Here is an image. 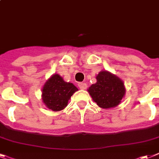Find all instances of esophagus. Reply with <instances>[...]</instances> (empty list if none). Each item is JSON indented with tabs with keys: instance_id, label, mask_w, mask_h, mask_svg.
<instances>
[{
	"instance_id": "esophagus-1",
	"label": "esophagus",
	"mask_w": 159,
	"mask_h": 159,
	"mask_svg": "<svg viewBox=\"0 0 159 159\" xmlns=\"http://www.w3.org/2000/svg\"><path fill=\"white\" fill-rule=\"evenodd\" d=\"M78 87L80 89H82V90H85L86 88V83H85V82H80V83H78Z\"/></svg>"
}]
</instances>
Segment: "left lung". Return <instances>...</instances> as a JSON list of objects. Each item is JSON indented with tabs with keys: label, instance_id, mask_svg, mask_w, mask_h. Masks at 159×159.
I'll return each instance as SVG.
<instances>
[{
	"label": "left lung",
	"instance_id": "1",
	"mask_svg": "<svg viewBox=\"0 0 159 159\" xmlns=\"http://www.w3.org/2000/svg\"><path fill=\"white\" fill-rule=\"evenodd\" d=\"M96 80V83L92 84L87 90L92 100L102 109L117 106L126 92L123 82L108 71L100 72Z\"/></svg>",
	"mask_w": 159,
	"mask_h": 159
}]
</instances>
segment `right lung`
Returning <instances> with one entry per match:
<instances>
[{
    "instance_id": "add662e5",
    "label": "right lung",
    "mask_w": 159,
    "mask_h": 159,
    "mask_svg": "<svg viewBox=\"0 0 159 159\" xmlns=\"http://www.w3.org/2000/svg\"><path fill=\"white\" fill-rule=\"evenodd\" d=\"M78 89L71 82H64L63 77L55 73L44 84L42 101L47 108L53 111H60L68 105L71 96Z\"/></svg>"
}]
</instances>
